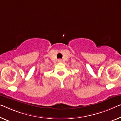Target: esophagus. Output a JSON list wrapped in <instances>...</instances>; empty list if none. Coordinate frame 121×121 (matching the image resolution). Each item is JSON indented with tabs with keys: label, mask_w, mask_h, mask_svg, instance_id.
Wrapping results in <instances>:
<instances>
[{
	"label": "esophagus",
	"mask_w": 121,
	"mask_h": 121,
	"mask_svg": "<svg viewBox=\"0 0 121 121\" xmlns=\"http://www.w3.org/2000/svg\"><path fill=\"white\" fill-rule=\"evenodd\" d=\"M58 62H62V59H58Z\"/></svg>",
	"instance_id": "obj_1"
}]
</instances>
